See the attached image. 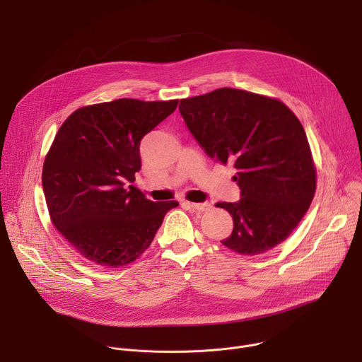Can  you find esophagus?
I'll use <instances>...</instances> for the list:
<instances>
[{
    "label": "esophagus",
    "mask_w": 362,
    "mask_h": 362,
    "mask_svg": "<svg viewBox=\"0 0 362 362\" xmlns=\"http://www.w3.org/2000/svg\"><path fill=\"white\" fill-rule=\"evenodd\" d=\"M186 204L189 206V208H192L193 211H197V212H206L209 211L212 208L211 203H192V202H186Z\"/></svg>",
    "instance_id": "1"
}]
</instances>
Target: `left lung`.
Listing matches in <instances>:
<instances>
[{"instance_id": "8db88e82", "label": "left lung", "mask_w": 362, "mask_h": 362, "mask_svg": "<svg viewBox=\"0 0 362 362\" xmlns=\"http://www.w3.org/2000/svg\"><path fill=\"white\" fill-rule=\"evenodd\" d=\"M179 112L206 154L236 169L240 200L215 204L233 219L222 245L253 256L282 243L317 189L311 147L293 112L275 97L230 87L182 98Z\"/></svg>"}]
</instances>
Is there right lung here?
<instances>
[{
    "instance_id": "right-lung-1",
    "label": "right lung",
    "mask_w": 362,
    "mask_h": 362,
    "mask_svg": "<svg viewBox=\"0 0 362 362\" xmlns=\"http://www.w3.org/2000/svg\"><path fill=\"white\" fill-rule=\"evenodd\" d=\"M177 103L117 98L77 109L59 129L42 166L45 203L51 222L87 261L132 264L179 206L151 202L132 185L141 168V139Z\"/></svg>"
}]
</instances>
